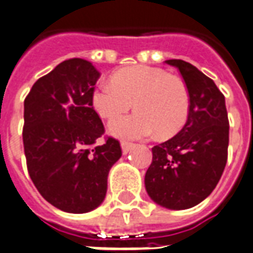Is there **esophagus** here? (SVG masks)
Listing matches in <instances>:
<instances>
[{
	"instance_id": "esophagus-1",
	"label": "esophagus",
	"mask_w": 253,
	"mask_h": 253,
	"mask_svg": "<svg viewBox=\"0 0 253 253\" xmlns=\"http://www.w3.org/2000/svg\"><path fill=\"white\" fill-rule=\"evenodd\" d=\"M121 146H122V153L123 154L130 153V152H131V149L134 148V145L130 142H122Z\"/></svg>"
}]
</instances>
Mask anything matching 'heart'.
Wrapping results in <instances>:
<instances>
[{"instance_id": "1", "label": "heart", "mask_w": 253, "mask_h": 253, "mask_svg": "<svg viewBox=\"0 0 253 253\" xmlns=\"http://www.w3.org/2000/svg\"><path fill=\"white\" fill-rule=\"evenodd\" d=\"M137 112L118 118L108 131L122 139H141L157 132L169 138L180 131L190 115L186 83L160 67L135 65L114 73L92 92V105L101 118L112 119L132 107Z\"/></svg>"}]
</instances>
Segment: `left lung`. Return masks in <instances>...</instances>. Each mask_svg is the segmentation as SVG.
Returning a JSON list of instances; mask_svg holds the SVG:
<instances>
[{
  "instance_id": "1",
  "label": "left lung",
  "mask_w": 253,
  "mask_h": 253,
  "mask_svg": "<svg viewBox=\"0 0 253 253\" xmlns=\"http://www.w3.org/2000/svg\"><path fill=\"white\" fill-rule=\"evenodd\" d=\"M165 62L175 66L186 83L190 115L175 137L152 148L145 188L160 206L184 210L206 199L222 176L228 160V112L211 78L186 61Z\"/></svg>"
}]
</instances>
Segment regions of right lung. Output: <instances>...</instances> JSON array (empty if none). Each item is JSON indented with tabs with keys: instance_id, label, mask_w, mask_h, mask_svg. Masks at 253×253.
I'll return each instance as SVG.
<instances>
[{
	"instance_id": "right-lung-1",
	"label": "right lung",
	"mask_w": 253,
	"mask_h": 253,
	"mask_svg": "<svg viewBox=\"0 0 253 253\" xmlns=\"http://www.w3.org/2000/svg\"><path fill=\"white\" fill-rule=\"evenodd\" d=\"M99 77L89 61L67 59L39 78L24 100L28 173L48 203L73 214L92 211L103 203L111 167L122 156L114 138L94 145L104 134L92 105Z\"/></svg>"
}]
</instances>
